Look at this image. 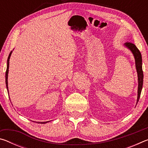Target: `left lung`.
Segmentation results:
<instances>
[{"instance_id": "8db88e82", "label": "left lung", "mask_w": 148, "mask_h": 148, "mask_svg": "<svg viewBox=\"0 0 148 148\" xmlns=\"http://www.w3.org/2000/svg\"><path fill=\"white\" fill-rule=\"evenodd\" d=\"M125 47H126L127 49H129L130 51L133 54L135 60V66H136V69L138 75V97L136 104L139 101L140 94L142 89V86H143V79H144V74L143 71H142V55L139 49L137 48L136 46L134 44H132L131 42H126L124 44Z\"/></svg>"}]
</instances>
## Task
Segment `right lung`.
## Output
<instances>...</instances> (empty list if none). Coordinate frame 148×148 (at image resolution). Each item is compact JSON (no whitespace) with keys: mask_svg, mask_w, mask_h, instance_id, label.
Returning a JSON list of instances; mask_svg holds the SVG:
<instances>
[{"mask_svg":"<svg viewBox=\"0 0 148 148\" xmlns=\"http://www.w3.org/2000/svg\"><path fill=\"white\" fill-rule=\"evenodd\" d=\"M12 51L10 53L9 56L8 57V60H7V69H6V88H7V91H8V93L9 94V91H8V71H9V62H10V56L12 55ZM47 122L49 121H45V122H36V123H41V124H44V123H47Z\"/></svg>","mask_w":148,"mask_h":148,"instance_id":"1","label":"right lung"}]
</instances>
